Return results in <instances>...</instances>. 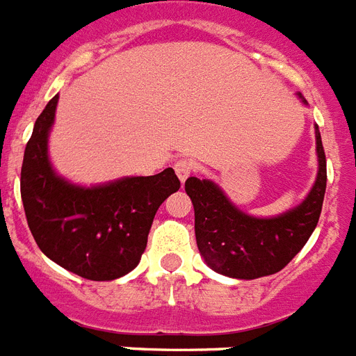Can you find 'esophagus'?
Segmentation results:
<instances>
[{
    "instance_id": "34e87169",
    "label": "esophagus",
    "mask_w": 356,
    "mask_h": 356,
    "mask_svg": "<svg viewBox=\"0 0 356 356\" xmlns=\"http://www.w3.org/2000/svg\"><path fill=\"white\" fill-rule=\"evenodd\" d=\"M173 170H175V173H177L179 181L183 183V181H186L188 179V175L193 172V163L192 161H188V159H177L175 164H173Z\"/></svg>"
}]
</instances>
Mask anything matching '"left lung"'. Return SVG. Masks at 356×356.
Masks as SVG:
<instances>
[{"instance_id": "8db88e82", "label": "left lung", "mask_w": 356, "mask_h": 356, "mask_svg": "<svg viewBox=\"0 0 356 356\" xmlns=\"http://www.w3.org/2000/svg\"><path fill=\"white\" fill-rule=\"evenodd\" d=\"M303 104L307 100L298 95ZM318 173L311 192L298 207L276 218H254L241 212L208 179L188 177L184 190L195 212V239L201 256L212 270L230 278L256 280L280 273L307 243L322 212L327 170L318 126Z\"/></svg>"}]
</instances>
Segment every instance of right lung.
Listing matches in <instances>:
<instances>
[{
	"label": "right lung",
	"instance_id": "1",
	"mask_svg": "<svg viewBox=\"0 0 356 356\" xmlns=\"http://www.w3.org/2000/svg\"><path fill=\"white\" fill-rule=\"evenodd\" d=\"M58 95L36 118L22 166L27 223L49 259L86 280L109 282L137 267L153 218L181 188L172 168L86 188L56 175L47 152Z\"/></svg>",
	"mask_w": 356,
	"mask_h": 356
}]
</instances>
